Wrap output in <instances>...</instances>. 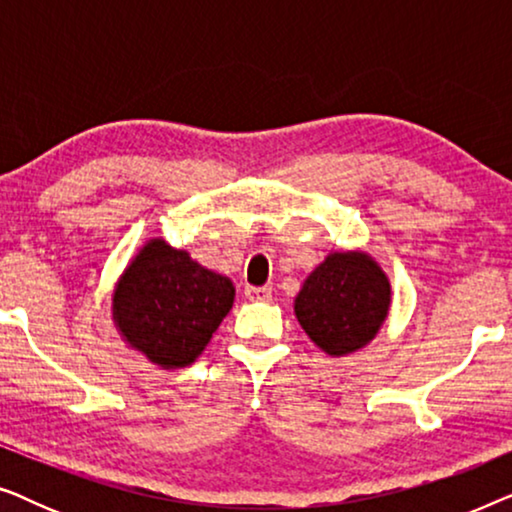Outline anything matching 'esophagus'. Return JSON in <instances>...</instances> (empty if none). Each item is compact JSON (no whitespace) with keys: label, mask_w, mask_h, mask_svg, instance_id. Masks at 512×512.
I'll return each mask as SVG.
<instances>
[{"label":"esophagus","mask_w":512,"mask_h":512,"mask_svg":"<svg viewBox=\"0 0 512 512\" xmlns=\"http://www.w3.org/2000/svg\"><path fill=\"white\" fill-rule=\"evenodd\" d=\"M244 296H247L249 300H261V303H268V300H272V289H268V286H247V289H244Z\"/></svg>","instance_id":"34e87169"}]
</instances>
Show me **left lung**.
<instances>
[{"mask_svg": "<svg viewBox=\"0 0 512 512\" xmlns=\"http://www.w3.org/2000/svg\"><path fill=\"white\" fill-rule=\"evenodd\" d=\"M391 284L363 251H333L310 272L293 312L310 340L328 356L366 347L389 314Z\"/></svg>", "mask_w": 512, "mask_h": 512, "instance_id": "1", "label": "left lung"}]
</instances>
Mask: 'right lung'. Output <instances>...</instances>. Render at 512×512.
Wrapping results in <instances>:
<instances>
[{
  "mask_svg": "<svg viewBox=\"0 0 512 512\" xmlns=\"http://www.w3.org/2000/svg\"><path fill=\"white\" fill-rule=\"evenodd\" d=\"M114 324L132 349L156 366L186 368L235 300L228 277L202 268L188 251L153 237L139 249L114 291Z\"/></svg>",
  "mask_w": 512,
  "mask_h": 512,
  "instance_id": "right-lung-1",
  "label": "right lung"
}]
</instances>
